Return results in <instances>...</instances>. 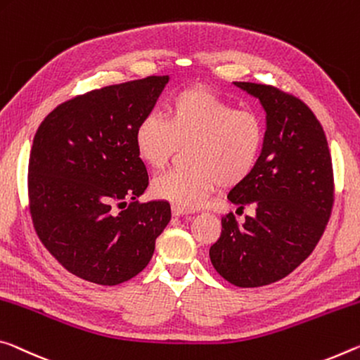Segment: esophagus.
<instances>
[{"mask_svg":"<svg viewBox=\"0 0 360 360\" xmlns=\"http://www.w3.org/2000/svg\"><path fill=\"white\" fill-rule=\"evenodd\" d=\"M171 211H173V214H174V216H184V214H191V210H186V208H182V207H179V205H173V207H171Z\"/></svg>","mask_w":360,"mask_h":360,"instance_id":"obj_1","label":"esophagus"}]
</instances>
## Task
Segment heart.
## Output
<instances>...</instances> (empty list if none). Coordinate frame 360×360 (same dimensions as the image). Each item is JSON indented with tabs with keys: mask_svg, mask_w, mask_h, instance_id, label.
Here are the masks:
<instances>
[{
	"mask_svg": "<svg viewBox=\"0 0 360 360\" xmlns=\"http://www.w3.org/2000/svg\"><path fill=\"white\" fill-rule=\"evenodd\" d=\"M266 144V124L252 108L202 86L171 96L165 120L147 113L134 129V147L147 167L162 169L179 146L187 167L168 169L152 182L157 197L186 210L200 207L216 186L232 187L252 176Z\"/></svg>",
	"mask_w": 360,
	"mask_h": 360,
	"instance_id": "b5f03b06",
	"label": "heart"
}]
</instances>
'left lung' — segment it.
<instances>
[{"instance_id":"8db88e82","label":"left lung","mask_w":360,"mask_h":360,"mask_svg":"<svg viewBox=\"0 0 360 360\" xmlns=\"http://www.w3.org/2000/svg\"><path fill=\"white\" fill-rule=\"evenodd\" d=\"M233 84L264 107L266 144L252 176L227 195L237 213L252 205L256 214L243 224L222 216L210 259L227 282L255 288L287 277L316 248L335 203L333 165L322 124L303 101L271 84Z\"/></svg>"}]
</instances>
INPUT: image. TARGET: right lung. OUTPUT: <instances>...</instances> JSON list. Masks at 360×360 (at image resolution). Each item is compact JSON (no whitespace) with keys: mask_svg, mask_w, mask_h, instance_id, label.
<instances>
[{"mask_svg":"<svg viewBox=\"0 0 360 360\" xmlns=\"http://www.w3.org/2000/svg\"><path fill=\"white\" fill-rule=\"evenodd\" d=\"M168 77L78 94L38 127L28 160V210L39 242L83 281L118 285L144 269L171 219L168 202L141 203L149 186L134 129Z\"/></svg>","mask_w":360,"mask_h":360,"instance_id":"obj_1","label":"right lung"}]
</instances>
